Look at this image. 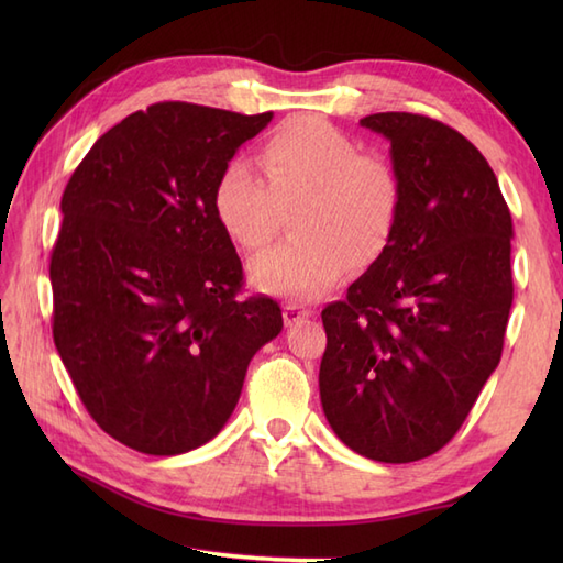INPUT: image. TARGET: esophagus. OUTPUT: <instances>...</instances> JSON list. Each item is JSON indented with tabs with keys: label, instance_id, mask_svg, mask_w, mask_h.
Returning a JSON list of instances; mask_svg holds the SVG:
<instances>
[{
	"label": "esophagus",
	"instance_id": "esophagus-1",
	"mask_svg": "<svg viewBox=\"0 0 563 563\" xmlns=\"http://www.w3.org/2000/svg\"><path fill=\"white\" fill-rule=\"evenodd\" d=\"M307 317H312V309H307L302 305L288 302V305L283 307V319H285V324H288V327L300 324V321H305Z\"/></svg>",
	"mask_w": 563,
	"mask_h": 563
}]
</instances>
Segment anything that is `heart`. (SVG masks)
Instances as JSON below:
<instances>
[{"instance_id": "1", "label": "heart", "mask_w": 563, "mask_h": 563, "mask_svg": "<svg viewBox=\"0 0 563 563\" xmlns=\"http://www.w3.org/2000/svg\"><path fill=\"white\" fill-rule=\"evenodd\" d=\"M258 166L232 159L218 176L212 208L222 230L249 251L271 244L292 210L288 242L249 266L258 290L314 300L385 254L401 218L404 184L389 159L314 115L283 123L258 150Z\"/></svg>"}]
</instances>
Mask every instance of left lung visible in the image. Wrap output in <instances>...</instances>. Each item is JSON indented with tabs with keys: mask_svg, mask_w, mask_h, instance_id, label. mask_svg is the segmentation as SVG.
Listing matches in <instances>:
<instances>
[{
	"mask_svg": "<svg viewBox=\"0 0 563 563\" xmlns=\"http://www.w3.org/2000/svg\"><path fill=\"white\" fill-rule=\"evenodd\" d=\"M404 184L385 254L321 312L319 394L333 433L404 464L448 445L498 367L512 305L510 210L484 154L418 113H373Z\"/></svg>",
	"mask_w": 563,
	"mask_h": 563,
	"instance_id": "obj_1",
	"label": "left lung"
}]
</instances>
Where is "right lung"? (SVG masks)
Listing matches in <instances>:
<instances>
[{"label": "right lung", "instance_id": "1", "mask_svg": "<svg viewBox=\"0 0 563 563\" xmlns=\"http://www.w3.org/2000/svg\"><path fill=\"white\" fill-rule=\"evenodd\" d=\"M271 118L152 103L67 181L55 349L89 416L137 452L172 457L218 435L251 357L283 329L271 297H236L242 261L212 208L218 176Z\"/></svg>", "mask_w": 563, "mask_h": 563}]
</instances>
